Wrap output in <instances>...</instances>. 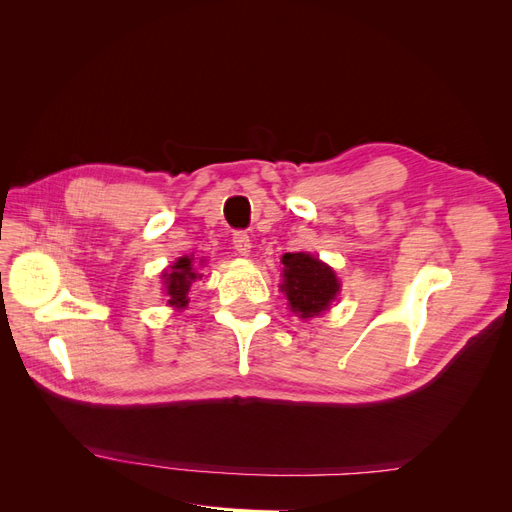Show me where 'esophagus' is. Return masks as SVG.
<instances>
[{"mask_svg":"<svg viewBox=\"0 0 512 512\" xmlns=\"http://www.w3.org/2000/svg\"><path fill=\"white\" fill-rule=\"evenodd\" d=\"M232 245H235V250L241 254V256H247L252 252V239H250V235H247V232H243V230H239V232H235V235H232Z\"/></svg>","mask_w":512,"mask_h":512,"instance_id":"34e87169","label":"esophagus"}]
</instances>
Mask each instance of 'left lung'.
Returning <instances> with one entry per match:
<instances>
[{"label": "left lung", "instance_id": "obj_1", "mask_svg": "<svg viewBox=\"0 0 512 512\" xmlns=\"http://www.w3.org/2000/svg\"><path fill=\"white\" fill-rule=\"evenodd\" d=\"M282 292L299 318L307 320L327 312L339 294L335 271L307 252L282 256Z\"/></svg>", "mask_w": 512, "mask_h": 512}]
</instances>
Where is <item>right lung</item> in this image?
<instances>
[{
  "mask_svg": "<svg viewBox=\"0 0 512 512\" xmlns=\"http://www.w3.org/2000/svg\"><path fill=\"white\" fill-rule=\"evenodd\" d=\"M198 273V265L194 262V258L190 256H181L173 267H170L168 271L162 273V280H164V292L168 297V305L170 307H177V309H183L185 305H188V292H190V286L200 280Z\"/></svg>",
  "mask_w": 512,
  "mask_h": 512,
  "instance_id": "1",
  "label": "right lung"
}]
</instances>
